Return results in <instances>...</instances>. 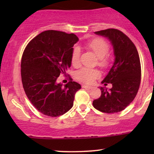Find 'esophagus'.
I'll return each instance as SVG.
<instances>
[{
	"label": "esophagus",
	"instance_id": "obj_1",
	"mask_svg": "<svg viewBox=\"0 0 154 154\" xmlns=\"http://www.w3.org/2000/svg\"><path fill=\"white\" fill-rule=\"evenodd\" d=\"M82 87V88H85V89H91V86L85 85H83Z\"/></svg>",
	"mask_w": 154,
	"mask_h": 154
}]
</instances>
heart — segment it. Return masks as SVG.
<instances>
[{
    "instance_id": "1",
    "label": "heart",
    "mask_w": 154,
    "mask_h": 154,
    "mask_svg": "<svg viewBox=\"0 0 154 154\" xmlns=\"http://www.w3.org/2000/svg\"><path fill=\"white\" fill-rule=\"evenodd\" d=\"M88 47L96 55L98 58V65L105 67L108 64V60L106 56L109 51V46L106 42L103 39L96 38L91 40L88 43ZM80 49L78 47H75L72 54V63L73 66H77L79 64ZM100 76V72L97 69L83 68L77 72V79L79 82L90 84Z\"/></svg>"
}]
</instances>
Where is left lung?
<instances>
[{
	"instance_id": "1",
	"label": "left lung",
	"mask_w": 154,
	"mask_h": 154,
	"mask_svg": "<svg viewBox=\"0 0 154 154\" xmlns=\"http://www.w3.org/2000/svg\"><path fill=\"white\" fill-rule=\"evenodd\" d=\"M111 42L114 49V62L101 83L112 88L100 87L101 95L93 101L97 110L107 114L119 112L130 105L138 91L141 79V66L135 45L122 32L107 29L95 32Z\"/></svg>"
}]
</instances>
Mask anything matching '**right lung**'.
Listing matches in <instances>:
<instances>
[{"mask_svg":"<svg viewBox=\"0 0 154 154\" xmlns=\"http://www.w3.org/2000/svg\"><path fill=\"white\" fill-rule=\"evenodd\" d=\"M75 34L56 30L37 35L24 49L21 63L22 82L26 96L40 113L59 116L72 109L76 92L81 88L72 79L63 86L57 82L72 65Z\"/></svg>","mask_w":154,"mask_h":154,"instance_id":"1","label":"right lung"}]
</instances>
